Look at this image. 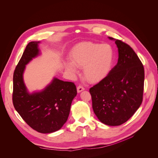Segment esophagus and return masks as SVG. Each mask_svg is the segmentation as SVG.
Here are the masks:
<instances>
[{
  "instance_id": "esophagus-1",
  "label": "esophagus",
  "mask_w": 158,
  "mask_h": 158,
  "mask_svg": "<svg viewBox=\"0 0 158 158\" xmlns=\"http://www.w3.org/2000/svg\"><path fill=\"white\" fill-rule=\"evenodd\" d=\"M84 89H85L84 87H83L81 86V85H79V86L77 87V91L78 93H81V92L84 91Z\"/></svg>"
}]
</instances>
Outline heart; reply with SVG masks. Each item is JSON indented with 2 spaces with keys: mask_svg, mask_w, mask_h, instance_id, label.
I'll return each instance as SVG.
<instances>
[{
  "mask_svg": "<svg viewBox=\"0 0 158 158\" xmlns=\"http://www.w3.org/2000/svg\"><path fill=\"white\" fill-rule=\"evenodd\" d=\"M71 60L65 62L67 71L76 74L77 67H83L85 78L91 82H97L110 73L114 59V51L108 44L84 42L77 44L71 51Z\"/></svg>",
  "mask_w": 158,
  "mask_h": 158,
  "instance_id": "obj_1",
  "label": "heart"
}]
</instances>
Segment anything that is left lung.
I'll use <instances>...</instances> for the list:
<instances>
[{
  "label": "left lung",
  "instance_id": "8db88e82",
  "mask_svg": "<svg viewBox=\"0 0 158 158\" xmlns=\"http://www.w3.org/2000/svg\"><path fill=\"white\" fill-rule=\"evenodd\" d=\"M114 40L118 60L108 75L89 89L93 109L98 119L108 126H119L131 118L143 101L144 70L137 54L127 44Z\"/></svg>",
  "mask_w": 158,
  "mask_h": 158
}]
</instances>
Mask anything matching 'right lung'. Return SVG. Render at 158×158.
Listing matches in <instances>:
<instances>
[{"label":"right lung","instance_id":"add662e5","mask_svg":"<svg viewBox=\"0 0 158 158\" xmlns=\"http://www.w3.org/2000/svg\"><path fill=\"white\" fill-rule=\"evenodd\" d=\"M40 43L29 42L15 67L12 101L17 112L30 127L46 134L59 130L66 123L77 89L73 82L54 77L40 91H29L24 81V73L26 65L40 55Z\"/></svg>","mask_w":158,"mask_h":158}]
</instances>
